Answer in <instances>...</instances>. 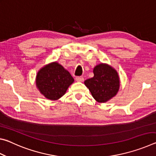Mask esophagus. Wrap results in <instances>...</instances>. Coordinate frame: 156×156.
<instances>
[{
  "label": "esophagus",
  "mask_w": 156,
  "mask_h": 156,
  "mask_svg": "<svg viewBox=\"0 0 156 156\" xmlns=\"http://www.w3.org/2000/svg\"><path fill=\"white\" fill-rule=\"evenodd\" d=\"M76 80L77 82H83L84 78L82 77V76H78V77L76 78Z\"/></svg>",
  "instance_id": "34e87169"
}]
</instances>
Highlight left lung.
Wrapping results in <instances>:
<instances>
[{"label":"left lung","mask_w":156,"mask_h":156,"mask_svg":"<svg viewBox=\"0 0 156 156\" xmlns=\"http://www.w3.org/2000/svg\"><path fill=\"white\" fill-rule=\"evenodd\" d=\"M94 77L84 81L97 102L104 103L117 94L120 88V78L115 69L101 63L94 68Z\"/></svg>","instance_id":"8db88e82"}]
</instances>
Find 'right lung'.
I'll return each instance as SVG.
<instances>
[{
	"instance_id": "add662e5",
	"label": "right lung",
	"mask_w": 156,
	"mask_h": 156,
	"mask_svg": "<svg viewBox=\"0 0 156 156\" xmlns=\"http://www.w3.org/2000/svg\"><path fill=\"white\" fill-rule=\"evenodd\" d=\"M73 81L70 73L57 62L44 66L37 73L36 78L37 88L51 100H56L65 95Z\"/></svg>"
}]
</instances>
